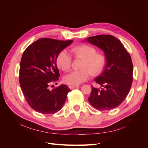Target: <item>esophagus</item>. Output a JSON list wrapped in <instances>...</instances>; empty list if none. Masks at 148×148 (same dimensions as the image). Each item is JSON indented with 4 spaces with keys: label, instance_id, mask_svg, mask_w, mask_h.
I'll list each match as a JSON object with an SVG mask.
<instances>
[{
    "label": "esophagus",
    "instance_id": "1",
    "mask_svg": "<svg viewBox=\"0 0 148 148\" xmlns=\"http://www.w3.org/2000/svg\"><path fill=\"white\" fill-rule=\"evenodd\" d=\"M78 86H79V85H69V88L70 89H73V88H75L76 87Z\"/></svg>",
    "mask_w": 148,
    "mask_h": 148
}]
</instances>
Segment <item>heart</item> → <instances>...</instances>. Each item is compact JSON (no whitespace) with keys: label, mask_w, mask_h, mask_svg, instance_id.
I'll return each instance as SVG.
<instances>
[{"label":"heart","mask_w":148,"mask_h":148,"mask_svg":"<svg viewBox=\"0 0 148 148\" xmlns=\"http://www.w3.org/2000/svg\"><path fill=\"white\" fill-rule=\"evenodd\" d=\"M69 52L75 57L83 58L81 69L71 71L64 77V82L68 84L78 85L90 77L91 75L96 76L102 72L106 65L105 56L96 53V49L91 46L82 44L70 47ZM65 50L59 52L56 57L57 65L64 71L70 70L72 57Z\"/></svg>","instance_id":"obj_1"}]
</instances>
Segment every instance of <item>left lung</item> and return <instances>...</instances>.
<instances>
[{"label":"left lung","mask_w":148,"mask_h":148,"mask_svg":"<svg viewBox=\"0 0 148 148\" xmlns=\"http://www.w3.org/2000/svg\"><path fill=\"white\" fill-rule=\"evenodd\" d=\"M86 40L104 51L106 58L104 71L95 79L101 87H92L88 101L99 110L114 109L122 104L132 87L131 56L120 40L112 35H97Z\"/></svg>","instance_id":"8db88e82"}]
</instances>
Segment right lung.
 Segmentation results:
<instances>
[{"instance_id":"add662e5","label":"right lung","mask_w":148,"mask_h":148,"mask_svg":"<svg viewBox=\"0 0 148 148\" xmlns=\"http://www.w3.org/2000/svg\"><path fill=\"white\" fill-rule=\"evenodd\" d=\"M72 42V40L41 38L23 52L19 82L26 101L31 109L39 113L55 114L62 109L66 101L70 91L66 85H60L52 90L49 86L60 77L56 61L57 54Z\"/></svg>"}]
</instances>
